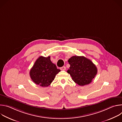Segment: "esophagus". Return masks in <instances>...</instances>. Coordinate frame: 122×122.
Wrapping results in <instances>:
<instances>
[{
	"mask_svg": "<svg viewBox=\"0 0 122 122\" xmlns=\"http://www.w3.org/2000/svg\"><path fill=\"white\" fill-rule=\"evenodd\" d=\"M60 69H61V71H66V66H62V67H61L60 68Z\"/></svg>",
	"mask_w": 122,
	"mask_h": 122,
	"instance_id": "obj_1",
	"label": "esophagus"
}]
</instances>
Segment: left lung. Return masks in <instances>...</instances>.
<instances>
[{
  "mask_svg": "<svg viewBox=\"0 0 122 122\" xmlns=\"http://www.w3.org/2000/svg\"><path fill=\"white\" fill-rule=\"evenodd\" d=\"M70 65L67 72L78 85L83 86L90 83L97 72L96 65L83 56H73L68 60Z\"/></svg>",
  "mask_w": 122,
  "mask_h": 122,
  "instance_id": "obj_1",
  "label": "left lung"
}]
</instances>
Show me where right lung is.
<instances>
[{
	"instance_id": "add662e5",
	"label": "right lung",
	"mask_w": 122,
	"mask_h": 122,
	"mask_svg": "<svg viewBox=\"0 0 122 122\" xmlns=\"http://www.w3.org/2000/svg\"><path fill=\"white\" fill-rule=\"evenodd\" d=\"M60 71L56 65L51 62L50 56L39 57L30 71V76L36 84L47 87L54 80L56 75Z\"/></svg>"
}]
</instances>
